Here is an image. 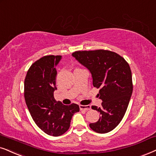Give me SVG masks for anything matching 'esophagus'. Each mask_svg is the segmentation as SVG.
Instances as JSON below:
<instances>
[{
  "mask_svg": "<svg viewBox=\"0 0 156 156\" xmlns=\"http://www.w3.org/2000/svg\"><path fill=\"white\" fill-rule=\"evenodd\" d=\"M80 110H85V111H88L90 109V106L89 105H80L79 106Z\"/></svg>",
  "mask_w": 156,
  "mask_h": 156,
  "instance_id": "esophagus-1",
  "label": "esophagus"
}]
</instances>
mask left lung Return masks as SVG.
<instances>
[{
	"instance_id": "left-lung-1",
	"label": "left lung",
	"mask_w": 156,
	"mask_h": 156,
	"mask_svg": "<svg viewBox=\"0 0 156 156\" xmlns=\"http://www.w3.org/2000/svg\"><path fill=\"white\" fill-rule=\"evenodd\" d=\"M90 72L94 87L100 88L98 96L101 106H92L101 114L98 121L90 123L98 133L113 130L122 121L133 94V78L129 64L117 53L109 50L76 51L72 54Z\"/></svg>"
}]
</instances>
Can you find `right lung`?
<instances>
[{"label": "right lung", "instance_id": "add662e5", "mask_svg": "<svg viewBox=\"0 0 156 156\" xmlns=\"http://www.w3.org/2000/svg\"><path fill=\"white\" fill-rule=\"evenodd\" d=\"M60 55H47L31 65L24 80V98L36 125L49 135L60 136L68 131L73 115L79 106H66L54 98L56 88L55 67Z\"/></svg>", "mask_w": 156, "mask_h": 156}]
</instances>
